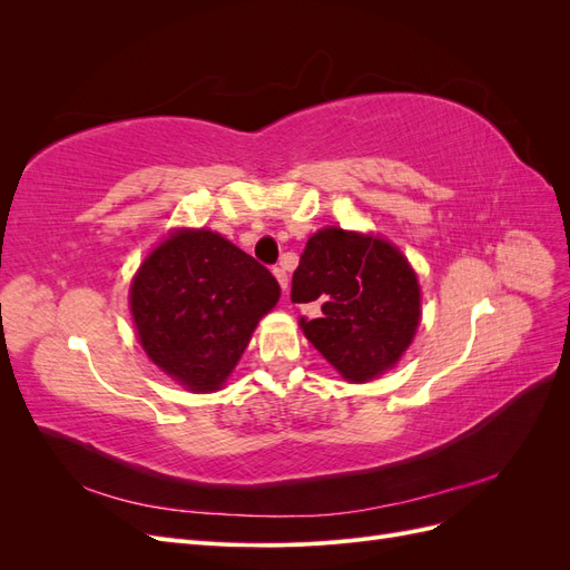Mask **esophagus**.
<instances>
[{"label":"esophagus","mask_w":570,"mask_h":570,"mask_svg":"<svg viewBox=\"0 0 570 570\" xmlns=\"http://www.w3.org/2000/svg\"><path fill=\"white\" fill-rule=\"evenodd\" d=\"M273 275H275V278H278L283 292L287 295V273H285V268H273Z\"/></svg>","instance_id":"1"}]
</instances>
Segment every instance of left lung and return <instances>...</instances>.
Returning <instances> with one entry per match:
<instances>
[{
    "label": "left lung",
    "instance_id": "8db88e82",
    "mask_svg": "<svg viewBox=\"0 0 570 570\" xmlns=\"http://www.w3.org/2000/svg\"><path fill=\"white\" fill-rule=\"evenodd\" d=\"M289 297L318 306V318L302 316L299 327L347 383H371L400 364L423 316L404 252L383 235L340 226L308 237Z\"/></svg>",
    "mask_w": 570,
    "mask_h": 570
}]
</instances>
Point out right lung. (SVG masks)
I'll return each instance as SVG.
<instances>
[{
	"instance_id": "add662e5",
	"label": "right lung",
	"mask_w": 570,
	"mask_h": 570,
	"mask_svg": "<svg viewBox=\"0 0 570 570\" xmlns=\"http://www.w3.org/2000/svg\"><path fill=\"white\" fill-rule=\"evenodd\" d=\"M278 299L271 271L209 228H170L137 266L128 292L140 347L195 394L226 387Z\"/></svg>"
}]
</instances>
